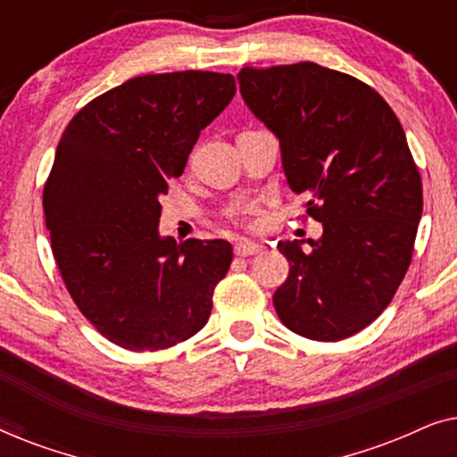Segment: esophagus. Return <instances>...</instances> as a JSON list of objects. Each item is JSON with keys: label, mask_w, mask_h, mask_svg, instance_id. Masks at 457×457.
I'll return each instance as SVG.
<instances>
[{"label": "esophagus", "mask_w": 457, "mask_h": 457, "mask_svg": "<svg viewBox=\"0 0 457 457\" xmlns=\"http://www.w3.org/2000/svg\"><path fill=\"white\" fill-rule=\"evenodd\" d=\"M260 249H262V245H258V243H252V241L235 243V253L239 255V258H249V255H255Z\"/></svg>", "instance_id": "obj_1"}]
</instances>
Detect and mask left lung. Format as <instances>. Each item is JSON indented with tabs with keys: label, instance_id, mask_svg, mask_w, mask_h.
<instances>
[{
	"label": "left lung",
	"instance_id": "8db88e82",
	"mask_svg": "<svg viewBox=\"0 0 457 457\" xmlns=\"http://www.w3.org/2000/svg\"><path fill=\"white\" fill-rule=\"evenodd\" d=\"M237 80L324 228L305 252L278 243L291 268L274 308L305 339H347L383 314L414 253L422 180L402 122L370 85L314 62L241 68Z\"/></svg>",
	"mask_w": 457,
	"mask_h": 457
}]
</instances>
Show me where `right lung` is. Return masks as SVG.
<instances>
[{"instance_id": "1", "label": "right lung", "mask_w": 457, "mask_h": 457, "mask_svg": "<svg viewBox=\"0 0 457 457\" xmlns=\"http://www.w3.org/2000/svg\"><path fill=\"white\" fill-rule=\"evenodd\" d=\"M237 91L233 74H145L80 108L43 187L52 252L72 302L130 352L183 343L208 322L228 241L162 239L160 195Z\"/></svg>"}]
</instances>
